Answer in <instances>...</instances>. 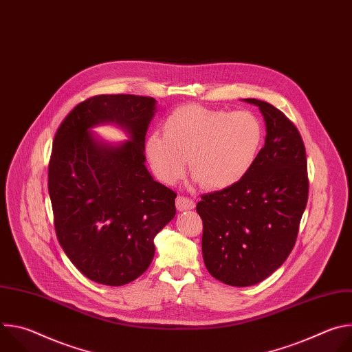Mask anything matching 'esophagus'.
<instances>
[{"label": "esophagus", "instance_id": "esophagus-1", "mask_svg": "<svg viewBox=\"0 0 352 352\" xmlns=\"http://www.w3.org/2000/svg\"><path fill=\"white\" fill-rule=\"evenodd\" d=\"M175 204H177V209H178L179 212L190 210V209L195 208V202H193V200L189 199V197H184V196H178Z\"/></svg>", "mask_w": 352, "mask_h": 352}]
</instances>
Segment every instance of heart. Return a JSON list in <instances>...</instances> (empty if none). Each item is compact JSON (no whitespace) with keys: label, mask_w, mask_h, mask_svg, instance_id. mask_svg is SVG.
I'll use <instances>...</instances> for the list:
<instances>
[{"label":"heart","mask_w":352,"mask_h":352,"mask_svg":"<svg viewBox=\"0 0 352 352\" xmlns=\"http://www.w3.org/2000/svg\"><path fill=\"white\" fill-rule=\"evenodd\" d=\"M263 143V125L250 111L182 106L146 138L144 155L153 174L177 184L188 168L209 189L234 186L254 167Z\"/></svg>","instance_id":"b5f03b06"}]
</instances>
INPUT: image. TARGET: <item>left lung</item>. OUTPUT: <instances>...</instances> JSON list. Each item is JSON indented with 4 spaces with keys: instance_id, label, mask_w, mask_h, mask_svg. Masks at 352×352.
Returning a JSON list of instances; mask_svg holds the SVG:
<instances>
[{
    "instance_id": "obj_1",
    "label": "left lung",
    "mask_w": 352,
    "mask_h": 352,
    "mask_svg": "<svg viewBox=\"0 0 352 352\" xmlns=\"http://www.w3.org/2000/svg\"><path fill=\"white\" fill-rule=\"evenodd\" d=\"M243 102L263 116L265 146L243 179L204 195L196 205L205 266L232 287L258 284L285 262L308 202L305 146L298 129L272 104Z\"/></svg>"
}]
</instances>
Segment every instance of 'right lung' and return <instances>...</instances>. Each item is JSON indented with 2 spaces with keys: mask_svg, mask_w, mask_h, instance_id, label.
<instances>
[{
  "mask_svg": "<svg viewBox=\"0 0 352 352\" xmlns=\"http://www.w3.org/2000/svg\"><path fill=\"white\" fill-rule=\"evenodd\" d=\"M153 97L102 94L78 104L60 125L48 193L64 252L91 281L124 285L155 258V236L175 217L177 193L147 171L144 136ZM116 124L129 139L107 142L92 129Z\"/></svg>",
  "mask_w": 352,
  "mask_h": 352,
  "instance_id": "obj_1",
  "label": "right lung"
}]
</instances>
